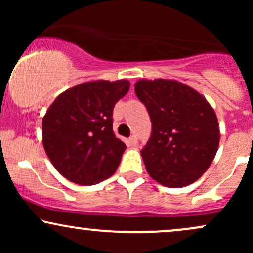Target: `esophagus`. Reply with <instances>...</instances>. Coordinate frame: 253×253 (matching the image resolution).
I'll list each match as a JSON object with an SVG mask.
<instances>
[{
    "mask_svg": "<svg viewBox=\"0 0 253 253\" xmlns=\"http://www.w3.org/2000/svg\"><path fill=\"white\" fill-rule=\"evenodd\" d=\"M129 143H130V145H134V146L136 144H138V139H136V135H130Z\"/></svg>",
    "mask_w": 253,
    "mask_h": 253,
    "instance_id": "1",
    "label": "esophagus"
}]
</instances>
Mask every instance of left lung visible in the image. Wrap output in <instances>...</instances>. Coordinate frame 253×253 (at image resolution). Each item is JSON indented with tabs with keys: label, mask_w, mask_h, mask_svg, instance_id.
Returning a JSON list of instances; mask_svg holds the SVG:
<instances>
[{
	"label": "left lung",
	"mask_w": 253,
	"mask_h": 253,
	"mask_svg": "<svg viewBox=\"0 0 253 253\" xmlns=\"http://www.w3.org/2000/svg\"><path fill=\"white\" fill-rule=\"evenodd\" d=\"M134 90L152 123V134L140 151L149 175L169 188L197 181L213 162L220 141L210 102L175 80H139Z\"/></svg>",
	"instance_id": "8db88e82"
}]
</instances>
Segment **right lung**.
<instances>
[{
	"label": "right lung",
	"instance_id": "add662e5",
	"mask_svg": "<svg viewBox=\"0 0 253 253\" xmlns=\"http://www.w3.org/2000/svg\"><path fill=\"white\" fill-rule=\"evenodd\" d=\"M126 80L90 81L57 96L42 118V145L60 175L81 185L118 169L126 145L113 130V109L129 90Z\"/></svg>",
	"mask_w": 253,
	"mask_h": 253
}]
</instances>
